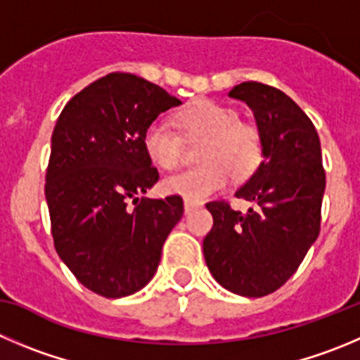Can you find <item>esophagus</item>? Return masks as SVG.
Here are the masks:
<instances>
[{"label":"esophagus","instance_id":"34e87169","mask_svg":"<svg viewBox=\"0 0 360 360\" xmlns=\"http://www.w3.org/2000/svg\"><path fill=\"white\" fill-rule=\"evenodd\" d=\"M198 207H200V205H196V203H191V201H187V200H186V203H184V212H186V214H191V212H193V210H196Z\"/></svg>","mask_w":360,"mask_h":360}]
</instances>
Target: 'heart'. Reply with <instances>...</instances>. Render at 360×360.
<instances>
[{"instance_id":"1","label":"heart","mask_w":360,"mask_h":360,"mask_svg":"<svg viewBox=\"0 0 360 360\" xmlns=\"http://www.w3.org/2000/svg\"><path fill=\"white\" fill-rule=\"evenodd\" d=\"M182 134L201 141L198 167L171 174L164 189L187 201H203L233 180L242 182L263 162V136L251 122L238 120L237 111L208 98H200L178 116ZM143 146L155 166L174 169L182 159V145L167 123L152 122L143 136Z\"/></svg>"}]
</instances>
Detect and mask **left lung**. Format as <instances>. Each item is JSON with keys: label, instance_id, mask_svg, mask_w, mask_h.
<instances>
[{"label": "left lung", "instance_id": "left-lung-1", "mask_svg": "<svg viewBox=\"0 0 360 360\" xmlns=\"http://www.w3.org/2000/svg\"><path fill=\"white\" fill-rule=\"evenodd\" d=\"M245 102L263 136V162L235 193L248 214L224 201L207 205L214 228L203 240L208 270L242 297L276 292L295 274L320 233L325 171L318 132L286 94L248 81L229 91Z\"/></svg>", "mask_w": 360, "mask_h": 360}]
</instances>
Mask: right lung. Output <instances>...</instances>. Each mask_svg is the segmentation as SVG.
I'll use <instances>...</instances> for the list:
<instances>
[{"instance_id":"obj_1","label":"right lung","mask_w":360,"mask_h":360,"mask_svg":"<svg viewBox=\"0 0 360 360\" xmlns=\"http://www.w3.org/2000/svg\"><path fill=\"white\" fill-rule=\"evenodd\" d=\"M180 104L143 77L115 72L70 98L58 118L46 174L54 248L98 295L120 299L145 288L182 219L180 196H141L159 180L143 146L146 127Z\"/></svg>"}]
</instances>
